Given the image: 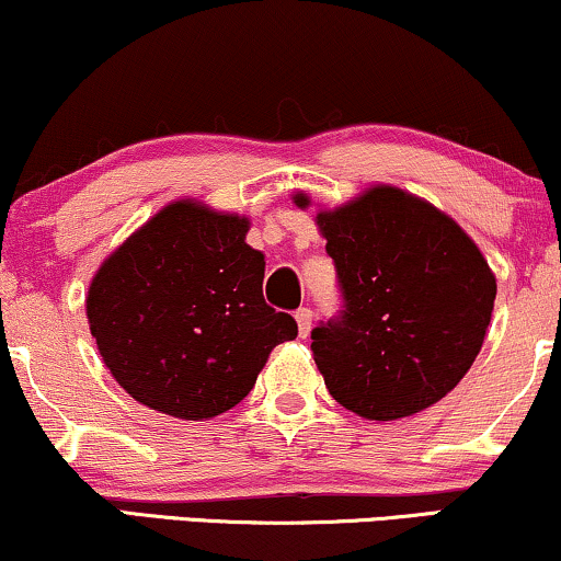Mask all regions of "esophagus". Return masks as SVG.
Segmentation results:
<instances>
[{
  "label": "esophagus",
  "mask_w": 561,
  "mask_h": 561,
  "mask_svg": "<svg viewBox=\"0 0 561 561\" xmlns=\"http://www.w3.org/2000/svg\"><path fill=\"white\" fill-rule=\"evenodd\" d=\"M295 321H297V333L305 339L310 333V329H313V310L310 308H300L295 313Z\"/></svg>",
  "instance_id": "1"
}]
</instances>
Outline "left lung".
<instances>
[{
  "label": "left lung",
  "instance_id": "obj_1",
  "mask_svg": "<svg viewBox=\"0 0 561 561\" xmlns=\"http://www.w3.org/2000/svg\"><path fill=\"white\" fill-rule=\"evenodd\" d=\"M308 207V194H295ZM336 266L342 313L310 339L344 409L393 422L458 386L484 344L497 279L460 225L424 198L373 186L316 215Z\"/></svg>",
  "mask_w": 561,
  "mask_h": 561
}]
</instances>
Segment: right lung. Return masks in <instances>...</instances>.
<instances>
[{
	"label": "right lung",
	"instance_id": "1",
	"mask_svg": "<svg viewBox=\"0 0 561 561\" xmlns=\"http://www.w3.org/2000/svg\"><path fill=\"white\" fill-rule=\"evenodd\" d=\"M248 225L181 198L92 276L90 333L134 401L209 420L243 401L268 352L297 336L295 318L264 300L266 261L245 243Z\"/></svg>",
	"mask_w": 561,
	"mask_h": 561
}]
</instances>
